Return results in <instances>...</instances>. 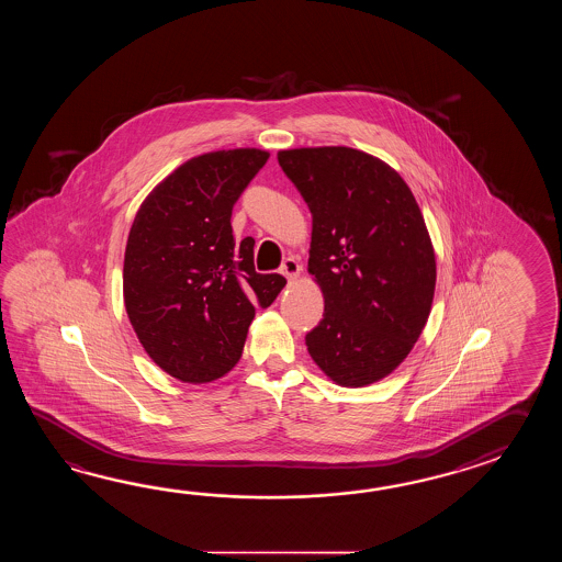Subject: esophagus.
Segmentation results:
<instances>
[{"label":"esophagus","mask_w":562,"mask_h":562,"mask_svg":"<svg viewBox=\"0 0 562 562\" xmlns=\"http://www.w3.org/2000/svg\"><path fill=\"white\" fill-rule=\"evenodd\" d=\"M301 269H303V267H301V263H299L295 257H289V259H285L283 265H281V273H283L286 279H297Z\"/></svg>","instance_id":"34e87169"}]
</instances>
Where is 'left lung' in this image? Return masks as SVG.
<instances>
[{
  "mask_svg": "<svg viewBox=\"0 0 562 562\" xmlns=\"http://www.w3.org/2000/svg\"><path fill=\"white\" fill-rule=\"evenodd\" d=\"M277 160L313 216L307 271L325 310L307 351L337 385L380 382L430 315L436 255L418 203L394 168L356 148H291Z\"/></svg>",
  "mask_w": 562,
  "mask_h": 562,
  "instance_id": "8db88e82",
  "label": "left lung"
}]
</instances>
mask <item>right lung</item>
<instances>
[{
  "label": "right lung",
  "instance_id": "add662e5",
  "mask_svg": "<svg viewBox=\"0 0 562 562\" xmlns=\"http://www.w3.org/2000/svg\"><path fill=\"white\" fill-rule=\"evenodd\" d=\"M267 150L194 156L156 184L134 216L124 252V305L144 351L180 382L223 378L239 361L255 307H269L285 277L261 276L251 237L231 215Z\"/></svg>",
  "mask_w": 562,
  "mask_h": 562
}]
</instances>
